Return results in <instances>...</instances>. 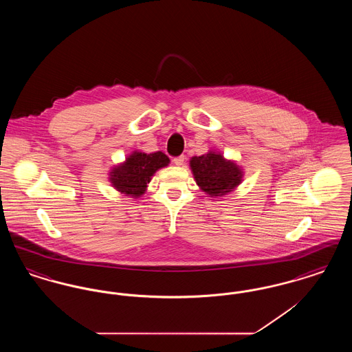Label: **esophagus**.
I'll return each mask as SVG.
<instances>
[{"mask_svg": "<svg viewBox=\"0 0 352 352\" xmlns=\"http://www.w3.org/2000/svg\"><path fill=\"white\" fill-rule=\"evenodd\" d=\"M184 160H186L184 155H179V157H175V158L173 160V162H174L177 166H182L184 164Z\"/></svg>", "mask_w": 352, "mask_h": 352, "instance_id": "obj_1", "label": "esophagus"}]
</instances>
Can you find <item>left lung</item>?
<instances>
[{
    "mask_svg": "<svg viewBox=\"0 0 352 352\" xmlns=\"http://www.w3.org/2000/svg\"><path fill=\"white\" fill-rule=\"evenodd\" d=\"M190 168L199 188L210 198L231 194L244 178V168L215 149L199 157H192Z\"/></svg>",
    "mask_w": 352,
    "mask_h": 352,
    "instance_id": "obj_1",
    "label": "left lung"
}]
</instances>
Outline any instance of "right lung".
<instances>
[{
    "mask_svg": "<svg viewBox=\"0 0 352 352\" xmlns=\"http://www.w3.org/2000/svg\"><path fill=\"white\" fill-rule=\"evenodd\" d=\"M170 160L162 151L148 154L133 151L124 162H120L109 170L108 181L118 192L137 199L146 192L148 184L155 171L166 168Z\"/></svg>",
    "mask_w": 352,
    "mask_h": 352,
    "instance_id": "right-lung-1",
    "label": "right lung"
}]
</instances>
